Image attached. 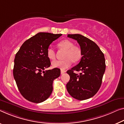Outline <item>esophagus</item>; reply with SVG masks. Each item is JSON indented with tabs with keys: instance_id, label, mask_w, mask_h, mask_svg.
Masks as SVG:
<instances>
[{
	"instance_id": "1",
	"label": "esophagus",
	"mask_w": 124,
	"mask_h": 124,
	"mask_svg": "<svg viewBox=\"0 0 124 124\" xmlns=\"http://www.w3.org/2000/svg\"><path fill=\"white\" fill-rule=\"evenodd\" d=\"M65 72H66L65 70H61V74H64V73H65Z\"/></svg>"
}]
</instances>
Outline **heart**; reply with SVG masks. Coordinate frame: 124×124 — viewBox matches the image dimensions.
<instances>
[{"instance_id": "obj_1", "label": "heart", "mask_w": 124, "mask_h": 124, "mask_svg": "<svg viewBox=\"0 0 124 124\" xmlns=\"http://www.w3.org/2000/svg\"><path fill=\"white\" fill-rule=\"evenodd\" d=\"M58 46L59 48L65 50L64 55L65 59L53 62L51 64L53 67L65 69L71 66L73 62H77L80 60L82 56L81 50L80 47L74 46L72 41L64 40L58 43ZM46 55L49 59H55L56 53L53 47H49L47 49Z\"/></svg>"}]
</instances>
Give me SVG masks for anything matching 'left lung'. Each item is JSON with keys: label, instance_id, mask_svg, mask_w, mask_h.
I'll return each mask as SVG.
<instances>
[{"label": "left lung", "instance_id": "left-lung-1", "mask_svg": "<svg viewBox=\"0 0 124 124\" xmlns=\"http://www.w3.org/2000/svg\"><path fill=\"white\" fill-rule=\"evenodd\" d=\"M68 37L78 41L82 57L79 64L66 72L70 76L66 89L73 98L86 100L94 96L101 85L106 68L104 55L96 43L84 36L68 34ZM74 71L81 73L78 75Z\"/></svg>", "mask_w": 124, "mask_h": 124}]
</instances>
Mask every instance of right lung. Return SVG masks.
<instances>
[{
  "label": "right lung",
  "instance_id": "1",
  "mask_svg": "<svg viewBox=\"0 0 124 124\" xmlns=\"http://www.w3.org/2000/svg\"><path fill=\"white\" fill-rule=\"evenodd\" d=\"M62 34L39 33L23 44L15 56L13 76L22 96L29 101L40 103L53 91V83L60 69L45 70L50 66L46 50Z\"/></svg>",
  "mask_w": 124,
  "mask_h": 124
}]
</instances>
